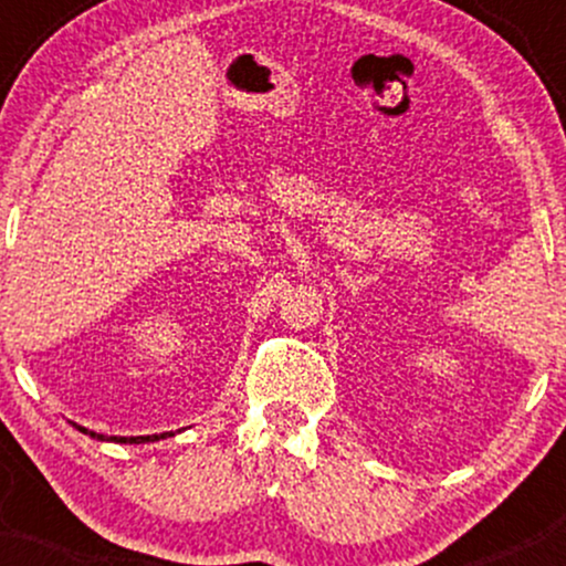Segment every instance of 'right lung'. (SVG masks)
Listing matches in <instances>:
<instances>
[{
  "label": "right lung",
  "mask_w": 566,
  "mask_h": 566,
  "mask_svg": "<svg viewBox=\"0 0 566 566\" xmlns=\"http://www.w3.org/2000/svg\"><path fill=\"white\" fill-rule=\"evenodd\" d=\"M76 426V423H74ZM80 428L82 433H90V437L93 439H101V441H119V444H143V441H159V439H165V437H172V433H154V437H103V433H95V431H87V428H82V426H76Z\"/></svg>",
  "instance_id": "add662e5"
}]
</instances>
